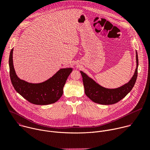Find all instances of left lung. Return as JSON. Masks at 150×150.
I'll return each mask as SVG.
<instances>
[{
  "mask_svg": "<svg viewBox=\"0 0 150 150\" xmlns=\"http://www.w3.org/2000/svg\"><path fill=\"white\" fill-rule=\"evenodd\" d=\"M137 67L130 81L116 88H107L97 83L86 74L80 71L86 96L93 101L103 105H109L117 103L123 98L133 88L138 75V57L136 51Z\"/></svg>",
  "mask_w": 150,
  "mask_h": 150,
  "instance_id": "1",
  "label": "left lung"
}]
</instances>
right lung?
Here are the masks:
<instances>
[{
    "label": "right lung",
    "mask_w": 150,
    "mask_h": 150,
    "mask_svg": "<svg viewBox=\"0 0 150 150\" xmlns=\"http://www.w3.org/2000/svg\"><path fill=\"white\" fill-rule=\"evenodd\" d=\"M13 50L10 52L9 65L11 82L16 91L27 101L37 105H47L56 102L63 94V89L71 68H62L47 80L31 83L21 79L16 74L13 63Z\"/></svg>",
    "instance_id": "right-lung-1"
}]
</instances>
